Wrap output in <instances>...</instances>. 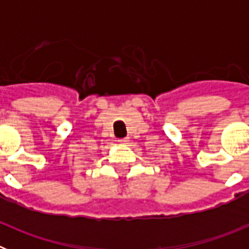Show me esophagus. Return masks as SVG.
<instances>
[{
	"mask_svg": "<svg viewBox=\"0 0 249 249\" xmlns=\"http://www.w3.org/2000/svg\"><path fill=\"white\" fill-rule=\"evenodd\" d=\"M118 142H120L121 144H126L127 142H128V138H121V140H118Z\"/></svg>",
	"mask_w": 249,
	"mask_h": 249,
	"instance_id": "esophagus-1",
	"label": "esophagus"
}]
</instances>
